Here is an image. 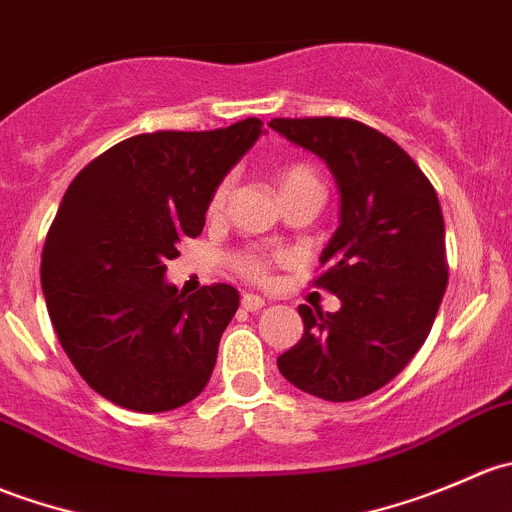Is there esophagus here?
<instances>
[{
    "label": "esophagus",
    "mask_w": 512,
    "mask_h": 512,
    "mask_svg": "<svg viewBox=\"0 0 512 512\" xmlns=\"http://www.w3.org/2000/svg\"><path fill=\"white\" fill-rule=\"evenodd\" d=\"M265 304L267 302L260 297V294H242V309H247V312H260Z\"/></svg>",
    "instance_id": "1"
}]
</instances>
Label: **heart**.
I'll list each match as a JSON object with an SVG mask.
<instances>
[{
  "label": "heart",
  "mask_w": 512,
  "mask_h": 512,
  "mask_svg": "<svg viewBox=\"0 0 512 512\" xmlns=\"http://www.w3.org/2000/svg\"><path fill=\"white\" fill-rule=\"evenodd\" d=\"M230 178H223L218 185H215L213 195H210V203H208V215H220L223 213L225 203H227V195H230ZM309 185H322L319 180L317 170L307 163H289L285 168L280 170V188L282 195L292 193V190L299 188H309ZM232 267H235L237 275H242L245 280L250 282H265L270 277V267H272V257L267 252L255 250H240L232 255Z\"/></svg>",
  "instance_id": "obj_1"
}]
</instances>
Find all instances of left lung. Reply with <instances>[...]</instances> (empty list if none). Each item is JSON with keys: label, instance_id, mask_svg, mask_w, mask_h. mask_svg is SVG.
I'll return each instance as SVG.
<instances>
[{"label": "left lung", "instance_id": "1", "mask_svg": "<svg viewBox=\"0 0 512 512\" xmlns=\"http://www.w3.org/2000/svg\"><path fill=\"white\" fill-rule=\"evenodd\" d=\"M270 126L327 160L342 218L312 285L339 312L299 304L304 334L277 359L282 376L324 401H356L389 384L426 342L448 285L438 195L416 160L352 118H272Z\"/></svg>", "mask_w": 512, "mask_h": 512}]
</instances>
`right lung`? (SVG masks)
<instances>
[{"label": "right lung", "instance_id": "right-lung-1", "mask_svg": "<svg viewBox=\"0 0 512 512\" xmlns=\"http://www.w3.org/2000/svg\"><path fill=\"white\" fill-rule=\"evenodd\" d=\"M260 118L126 138L71 180L41 252V289L81 379L123 409L193 401L213 374L240 294L178 292L165 262L203 232L215 185L260 138Z\"/></svg>", "mask_w": 512, "mask_h": 512}]
</instances>
